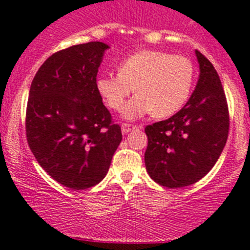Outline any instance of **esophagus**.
I'll return each mask as SVG.
<instances>
[{"label": "esophagus", "instance_id": "obj_1", "mask_svg": "<svg viewBox=\"0 0 250 250\" xmlns=\"http://www.w3.org/2000/svg\"><path fill=\"white\" fill-rule=\"evenodd\" d=\"M135 129H138V126L131 125V124H123V125H121V131H123V134H127V132L132 131V130Z\"/></svg>", "mask_w": 250, "mask_h": 250}]
</instances>
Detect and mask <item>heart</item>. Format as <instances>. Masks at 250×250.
I'll return each instance as SVG.
<instances>
[{
	"instance_id": "b5f03b06",
	"label": "heart",
	"mask_w": 250,
	"mask_h": 250,
	"mask_svg": "<svg viewBox=\"0 0 250 250\" xmlns=\"http://www.w3.org/2000/svg\"><path fill=\"white\" fill-rule=\"evenodd\" d=\"M194 76V65L187 56L143 50L124 59L119 74L99 76L96 89L106 105L116 111L135 89L138 95L124 109V116L130 120L151 112L155 118H167L185 105Z\"/></svg>"
}]
</instances>
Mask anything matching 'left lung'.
Returning a JSON list of instances; mask_svg holds the SVG:
<instances>
[{"label":"left lung","instance_id":"1","mask_svg":"<svg viewBox=\"0 0 250 250\" xmlns=\"http://www.w3.org/2000/svg\"><path fill=\"white\" fill-rule=\"evenodd\" d=\"M199 79L182 110L147 125L145 167L150 178L167 188L191 185L207 175L219 159L229 131V112L219 75L195 50Z\"/></svg>","mask_w":250,"mask_h":250}]
</instances>
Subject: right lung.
<instances>
[{"instance_id":"add662e5","label":"right lung","mask_w":250,"mask_h":250,"mask_svg":"<svg viewBox=\"0 0 250 250\" xmlns=\"http://www.w3.org/2000/svg\"><path fill=\"white\" fill-rule=\"evenodd\" d=\"M107 48L94 41L51 55L30 87L28 146L46 173L72 190L91 188L105 178L123 139L96 89Z\"/></svg>"}]
</instances>
